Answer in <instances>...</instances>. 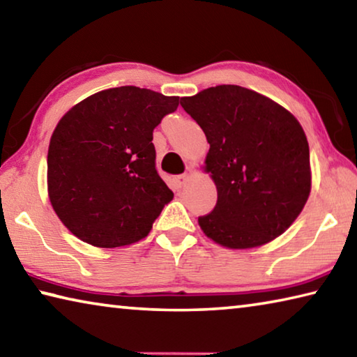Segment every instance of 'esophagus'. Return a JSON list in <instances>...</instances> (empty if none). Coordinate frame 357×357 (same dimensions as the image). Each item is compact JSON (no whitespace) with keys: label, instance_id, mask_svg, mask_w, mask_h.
Wrapping results in <instances>:
<instances>
[{"label":"esophagus","instance_id":"1","mask_svg":"<svg viewBox=\"0 0 357 357\" xmlns=\"http://www.w3.org/2000/svg\"><path fill=\"white\" fill-rule=\"evenodd\" d=\"M187 179H189V173L187 172L183 174H178V176H174V181H176L178 185H183Z\"/></svg>","mask_w":357,"mask_h":357}]
</instances>
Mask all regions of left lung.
I'll return each instance as SVG.
<instances>
[{
    "mask_svg": "<svg viewBox=\"0 0 357 357\" xmlns=\"http://www.w3.org/2000/svg\"><path fill=\"white\" fill-rule=\"evenodd\" d=\"M209 143L206 172L217 203L198 217L208 238L250 249L280 236L310 193L307 137L291 113L238 84H219L181 99Z\"/></svg>",
    "mask_w": 357,
    "mask_h": 357,
    "instance_id": "8db88e82",
    "label": "left lung"
}]
</instances>
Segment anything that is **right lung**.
I'll list each match as a JSON object with an SVG mask.
<instances>
[{
    "instance_id": "add662e5",
    "label": "right lung",
    "mask_w": 357,
    "mask_h": 357,
    "mask_svg": "<svg viewBox=\"0 0 357 357\" xmlns=\"http://www.w3.org/2000/svg\"><path fill=\"white\" fill-rule=\"evenodd\" d=\"M176 96L138 86L96 93L72 107L53 132L48 197L66 227L96 247L143 239L173 200L155 168L153 130Z\"/></svg>"
}]
</instances>
